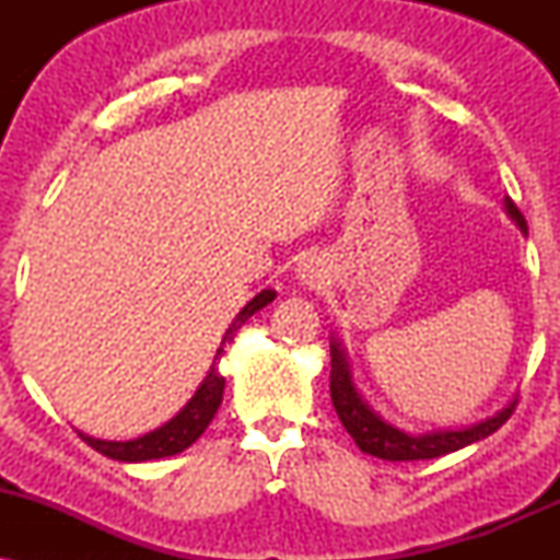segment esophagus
<instances>
[{
	"mask_svg": "<svg viewBox=\"0 0 560 560\" xmlns=\"http://www.w3.org/2000/svg\"><path fill=\"white\" fill-rule=\"evenodd\" d=\"M313 276H316V271H313V266H307L305 262V268H302V279H313Z\"/></svg>",
	"mask_w": 560,
	"mask_h": 560,
	"instance_id": "obj_1",
	"label": "esophagus"
}]
</instances>
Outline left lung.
I'll list each match as a JSON object with an SVG mask.
<instances>
[{
  "instance_id": "obj_1",
  "label": "left lung",
  "mask_w": 560,
  "mask_h": 560,
  "mask_svg": "<svg viewBox=\"0 0 560 560\" xmlns=\"http://www.w3.org/2000/svg\"><path fill=\"white\" fill-rule=\"evenodd\" d=\"M505 210L513 221L526 231V221L522 210L513 205V199H505ZM331 402L334 410H337L339 421L347 429V434L355 440V445L363 450V453L376 455V458L384 460H427V458H440V455L455 453V450L471 445V442L485 440L492 432H498L503 423L511 419L513 410H516L518 400H513L508 408L494 413L492 419L474 423L468 429H455V432H432V434H405L400 429L384 423L374 410L369 408L358 395L355 384H352L350 365H347L345 352L339 350V345H331Z\"/></svg>"
}]
</instances>
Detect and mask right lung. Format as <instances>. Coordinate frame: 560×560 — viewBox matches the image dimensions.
Masks as SVG:
<instances>
[{"instance_id": "add662e5", "label": "right lung", "mask_w": 560, "mask_h": 560, "mask_svg": "<svg viewBox=\"0 0 560 560\" xmlns=\"http://www.w3.org/2000/svg\"><path fill=\"white\" fill-rule=\"evenodd\" d=\"M273 298H276L273 289H262L258 298H253L242 307V313L236 316L234 324L229 326L226 337H223L221 347H218L215 361L223 355V345L234 339L236 329H240L244 320L253 316V313H258L260 307H266ZM223 384H226V378L218 374V365L213 363L210 365L208 376H205V382L199 384V389L195 392V397H191L182 413H178L176 419H171L165 427L139 436V440H128V442L94 440V436H86V434H81V440L86 442L89 447H94L96 453L107 455V458L113 460H128V464H137V460H152V458H168V455H176L189 447L191 442L208 429V423L213 421L218 405L223 400Z\"/></svg>"}]
</instances>
